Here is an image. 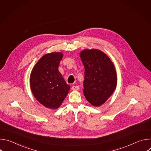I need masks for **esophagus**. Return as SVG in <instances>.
<instances>
[{
  "label": "esophagus",
  "instance_id": "1",
  "mask_svg": "<svg viewBox=\"0 0 151 151\" xmlns=\"http://www.w3.org/2000/svg\"><path fill=\"white\" fill-rule=\"evenodd\" d=\"M72 90L73 91H77L79 90V87L78 85H73L72 87Z\"/></svg>",
  "mask_w": 151,
  "mask_h": 151
}]
</instances>
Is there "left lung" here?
Instances as JSON below:
<instances>
[{"label":"left lung","mask_w":151,"mask_h":151,"mask_svg":"<svg viewBox=\"0 0 151 151\" xmlns=\"http://www.w3.org/2000/svg\"><path fill=\"white\" fill-rule=\"evenodd\" d=\"M85 68L83 94L92 105L99 106L112 94L117 83L115 67L99 50H84L80 54Z\"/></svg>","instance_id":"obj_1"}]
</instances>
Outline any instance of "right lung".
Instances as JSON below:
<instances>
[{
  "label": "right lung",
  "mask_w": 151,
  "mask_h": 151,
  "mask_svg": "<svg viewBox=\"0 0 151 151\" xmlns=\"http://www.w3.org/2000/svg\"><path fill=\"white\" fill-rule=\"evenodd\" d=\"M61 52L45 54L34 66L30 75V87L37 100L45 107L57 109L70 89L58 71Z\"/></svg>",
  "instance_id": "add662e5"
}]
</instances>
